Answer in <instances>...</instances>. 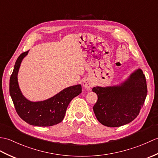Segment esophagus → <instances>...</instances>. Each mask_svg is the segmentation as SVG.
Segmentation results:
<instances>
[{"mask_svg":"<svg viewBox=\"0 0 158 158\" xmlns=\"http://www.w3.org/2000/svg\"><path fill=\"white\" fill-rule=\"evenodd\" d=\"M83 86L85 88H87V89H89V88H92V86H93V83L90 81L89 79H85V80H83Z\"/></svg>","mask_w":158,"mask_h":158,"instance_id":"1","label":"esophagus"}]
</instances>
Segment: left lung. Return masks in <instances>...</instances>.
I'll return each mask as SVG.
<instances>
[{
    "instance_id": "8db88e82",
    "label": "left lung",
    "mask_w": 158,
    "mask_h": 158,
    "mask_svg": "<svg viewBox=\"0 0 158 158\" xmlns=\"http://www.w3.org/2000/svg\"><path fill=\"white\" fill-rule=\"evenodd\" d=\"M98 96L93 110L98 122L107 127H119L139 115L147 94L145 75L136 70L119 86L94 87Z\"/></svg>"
}]
</instances>
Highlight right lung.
Masks as SVG:
<instances>
[{
  "mask_svg": "<svg viewBox=\"0 0 158 158\" xmlns=\"http://www.w3.org/2000/svg\"><path fill=\"white\" fill-rule=\"evenodd\" d=\"M28 53V51L23 52L17 59L9 80V93L16 112L23 121L32 126L56 125L63 120L70 102L81 93V85L69 87L44 101H29L22 95L18 82L20 64Z\"/></svg>",
  "mask_w": 158,
  "mask_h": 158,
  "instance_id": "1",
  "label": "right lung"
}]
</instances>
